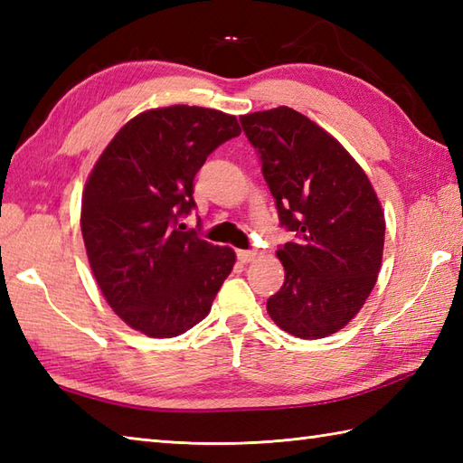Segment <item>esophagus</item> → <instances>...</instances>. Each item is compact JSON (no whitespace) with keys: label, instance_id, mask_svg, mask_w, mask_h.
Returning a JSON list of instances; mask_svg holds the SVG:
<instances>
[{"label":"esophagus","instance_id":"obj_1","mask_svg":"<svg viewBox=\"0 0 463 463\" xmlns=\"http://www.w3.org/2000/svg\"><path fill=\"white\" fill-rule=\"evenodd\" d=\"M237 259L241 262H250L257 259V250H237Z\"/></svg>","mask_w":463,"mask_h":463}]
</instances>
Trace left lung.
<instances>
[{
  "label": "left lung",
  "mask_w": 463,
  "mask_h": 463,
  "mask_svg": "<svg viewBox=\"0 0 463 463\" xmlns=\"http://www.w3.org/2000/svg\"><path fill=\"white\" fill-rule=\"evenodd\" d=\"M241 125L280 224L297 232L277 250L284 284L267 310L292 336H330L356 317L376 284L386 232L378 196L350 153L290 107L242 115Z\"/></svg>",
  "instance_id": "obj_1"
}]
</instances>
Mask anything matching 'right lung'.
Masks as SVG:
<instances>
[{"label": "right lung", "instance_id": "right-lung-1", "mask_svg": "<svg viewBox=\"0 0 463 463\" xmlns=\"http://www.w3.org/2000/svg\"><path fill=\"white\" fill-rule=\"evenodd\" d=\"M241 135L237 117L173 105L127 123L95 163L81 201L93 277L117 317L151 338H173L209 314L234 267L181 219L193 181L216 146Z\"/></svg>", "mask_w": 463, "mask_h": 463}]
</instances>
